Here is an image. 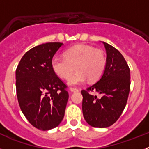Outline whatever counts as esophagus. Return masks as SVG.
I'll list each match as a JSON object with an SVG mask.
<instances>
[{
  "mask_svg": "<svg viewBox=\"0 0 149 149\" xmlns=\"http://www.w3.org/2000/svg\"><path fill=\"white\" fill-rule=\"evenodd\" d=\"M69 90H70L72 93H75V92H78V89H75V88H72V87H71L70 89H69Z\"/></svg>",
  "mask_w": 149,
  "mask_h": 149,
  "instance_id": "obj_1",
  "label": "esophagus"
}]
</instances>
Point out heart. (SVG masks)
<instances>
[{"label":"heart","mask_w":149,"mask_h":149,"mask_svg":"<svg viewBox=\"0 0 149 149\" xmlns=\"http://www.w3.org/2000/svg\"><path fill=\"white\" fill-rule=\"evenodd\" d=\"M106 66V57L101 51L95 50L85 45L74 46L64 52V57L54 56L51 60V68L56 76L68 80L70 86H77L88 79L89 82L98 81Z\"/></svg>","instance_id":"obj_1"}]
</instances>
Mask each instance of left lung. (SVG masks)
Returning <instances> with one entry per match:
<instances>
[{
    "label": "left lung",
    "mask_w": 149,
    "mask_h": 149,
    "mask_svg": "<svg viewBox=\"0 0 149 149\" xmlns=\"http://www.w3.org/2000/svg\"><path fill=\"white\" fill-rule=\"evenodd\" d=\"M106 50V66L95 84L81 91L84 119L94 127H107L115 123L127 104L131 73L125 60L117 49L102 42ZM94 90L101 95L98 99L89 94Z\"/></svg>",
    "instance_id": "obj_1"
}]
</instances>
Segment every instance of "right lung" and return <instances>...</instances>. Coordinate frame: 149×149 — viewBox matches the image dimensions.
I'll return each mask as SVG.
<instances>
[{
    "instance_id": "1",
    "label": "right lung",
    "mask_w": 149,
    "mask_h": 149,
    "mask_svg": "<svg viewBox=\"0 0 149 149\" xmlns=\"http://www.w3.org/2000/svg\"><path fill=\"white\" fill-rule=\"evenodd\" d=\"M63 45L48 42L36 46L24 55L15 72L21 110L28 122L41 131L57 127L65 115L66 86L51 68V60Z\"/></svg>"
}]
</instances>
